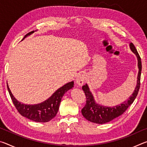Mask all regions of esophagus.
Returning a JSON list of instances; mask_svg holds the SVG:
<instances>
[{
  "label": "esophagus",
  "mask_w": 147,
  "mask_h": 147,
  "mask_svg": "<svg viewBox=\"0 0 147 147\" xmlns=\"http://www.w3.org/2000/svg\"><path fill=\"white\" fill-rule=\"evenodd\" d=\"M87 76L85 74H80L77 76L76 80V83L78 86H82L85 83Z\"/></svg>",
  "instance_id": "1"
}]
</instances>
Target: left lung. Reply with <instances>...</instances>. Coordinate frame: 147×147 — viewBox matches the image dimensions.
<instances>
[{"instance_id":"obj_1","label":"left lung","mask_w":147,"mask_h":147,"mask_svg":"<svg viewBox=\"0 0 147 147\" xmlns=\"http://www.w3.org/2000/svg\"><path fill=\"white\" fill-rule=\"evenodd\" d=\"M130 48L132 53L136 54L137 58H138L139 68L137 85L134 93L131 94V95L128 98L127 100L123 102L119 105L113 107L104 106L96 103L93 94L91 93L88 84H86V85L82 86V89L86 96V104L82 109V113L88 121L96 124H104L110 122L113 119L121 115L135 100L138 94L139 88H140V80L142 65H141L140 56L132 43H130Z\"/></svg>"}]
</instances>
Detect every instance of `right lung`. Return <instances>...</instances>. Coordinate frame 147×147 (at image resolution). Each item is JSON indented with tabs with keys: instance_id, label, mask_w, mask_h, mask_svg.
Returning a JSON list of instances; mask_svg holds the SVG:
<instances>
[{
	"instance_id": "right-lung-1",
	"label": "right lung",
	"mask_w": 147,
	"mask_h": 147,
	"mask_svg": "<svg viewBox=\"0 0 147 147\" xmlns=\"http://www.w3.org/2000/svg\"><path fill=\"white\" fill-rule=\"evenodd\" d=\"M32 33H34V31L29 32L28 34L25 35L23 39ZM7 87L13 104L22 116L35 122L47 123L56 116L58 111L59 104L63 94L69 89L73 88L74 82L72 81L71 82L65 84L63 86L61 87L54 92L53 95L45 101L34 105H30V104L28 105L20 102L13 96L8 84H7Z\"/></svg>"
}]
</instances>
